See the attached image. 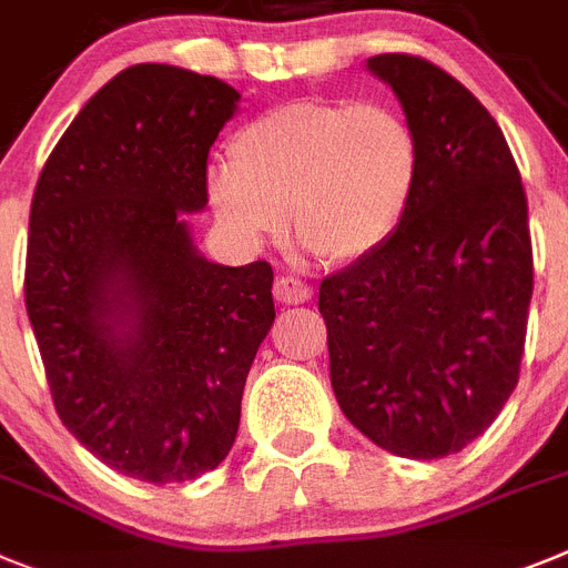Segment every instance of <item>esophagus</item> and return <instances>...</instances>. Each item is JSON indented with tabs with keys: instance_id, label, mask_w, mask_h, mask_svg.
Segmentation results:
<instances>
[{
	"instance_id": "obj_1",
	"label": "esophagus",
	"mask_w": 568,
	"mask_h": 568,
	"mask_svg": "<svg viewBox=\"0 0 568 568\" xmlns=\"http://www.w3.org/2000/svg\"><path fill=\"white\" fill-rule=\"evenodd\" d=\"M275 302L281 304H304L313 298V287L304 284L302 278H293V275H278L275 278Z\"/></svg>"
}]
</instances>
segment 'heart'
<instances>
[{"instance_id": "b5f03b06", "label": "heart", "mask_w": 568, "mask_h": 568, "mask_svg": "<svg viewBox=\"0 0 568 568\" xmlns=\"http://www.w3.org/2000/svg\"><path fill=\"white\" fill-rule=\"evenodd\" d=\"M423 181V143L399 109L351 100L275 105L235 132L210 172L217 221L246 244L290 215L295 237L331 264H353L405 224Z\"/></svg>"}]
</instances>
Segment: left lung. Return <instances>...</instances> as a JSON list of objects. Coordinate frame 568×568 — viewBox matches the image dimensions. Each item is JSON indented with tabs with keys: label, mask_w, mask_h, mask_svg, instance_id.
<instances>
[{
	"label": "left lung",
	"mask_w": 568,
	"mask_h": 568,
	"mask_svg": "<svg viewBox=\"0 0 568 568\" xmlns=\"http://www.w3.org/2000/svg\"><path fill=\"white\" fill-rule=\"evenodd\" d=\"M371 74L423 143V181L382 250L318 287L338 408L408 459L486 434L520 379L535 273L528 203L500 125L463 82L410 53Z\"/></svg>",
	"instance_id": "8db88e82"
}]
</instances>
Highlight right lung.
<instances>
[{"label": "right lung", "mask_w": 568, "mask_h": 568, "mask_svg": "<svg viewBox=\"0 0 568 568\" xmlns=\"http://www.w3.org/2000/svg\"><path fill=\"white\" fill-rule=\"evenodd\" d=\"M237 100L217 77L125 68L33 189L26 307L53 408L97 459L158 486L224 463L275 322L273 266L212 264L183 215L210 201L206 160Z\"/></svg>", "instance_id": "add662e5"}]
</instances>
